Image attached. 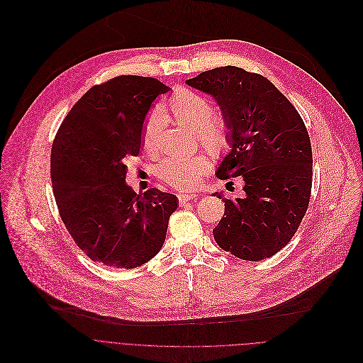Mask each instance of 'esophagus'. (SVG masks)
Listing matches in <instances>:
<instances>
[{"instance_id": "esophagus-1", "label": "esophagus", "mask_w": 363, "mask_h": 363, "mask_svg": "<svg viewBox=\"0 0 363 363\" xmlns=\"http://www.w3.org/2000/svg\"><path fill=\"white\" fill-rule=\"evenodd\" d=\"M177 199H179V203H180V204H184V203H186V201H189V200H194V199H197V196H196V194L179 193V194H177Z\"/></svg>"}]
</instances>
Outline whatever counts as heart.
I'll return each mask as SVG.
<instances>
[{
	"label": "heart",
	"instance_id": "heart-1",
	"mask_svg": "<svg viewBox=\"0 0 363 363\" xmlns=\"http://www.w3.org/2000/svg\"><path fill=\"white\" fill-rule=\"evenodd\" d=\"M167 107L174 120L196 131L204 147L214 156H223L232 149V133L225 120L211 121L214 108L208 99L187 87H179L167 101ZM164 113L160 107L149 111L141 130V144L144 150L156 152L160 146V137L164 128ZM208 169L204 156L166 157L157 166V176L177 189H191L199 184L201 176Z\"/></svg>",
	"mask_w": 363,
	"mask_h": 363
}]
</instances>
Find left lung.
<instances>
[{
    "label": "left lung",
    "instance_id": "1",
    "mask_svg": "<svg viewBox=\"0 0 363 363\" xmlns=\"http://www.w3.org/2000/svg\"><path fill=\"white\" fill-rule=\"evenodd\" d=\"M187 84L214 97L232 133V150L216 176L243 183L242 199L214 193L225 203L214 240L242 260L270 257L291 242L309 206L313 157L308 128L295 106L256 72L217 67Z\"/></svg>",
    "mask_w": 363,
    "mask_h": 363
}]
</instances>
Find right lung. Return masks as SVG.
Returning <instances> with one entry per match:
<instances>
[{
    "instance_id": "1",
    "label": "right lung",
    "mask_w": 363,
    "mask_h": 363,
    "mask_svg": "<svg viewBox=\"0 0 363 363\" xmlns=\"http://www.w3.org/2000/svg\"><path fill=\"white\" fill-rule=\"evenodd\" d=\"M170 89L156 79L118 76L93 86L68 111L51 147V183L68 233L94 262L134 269L162 249L177 197L125 184L146 114Z\"/></svg>"
}]
</instances>
